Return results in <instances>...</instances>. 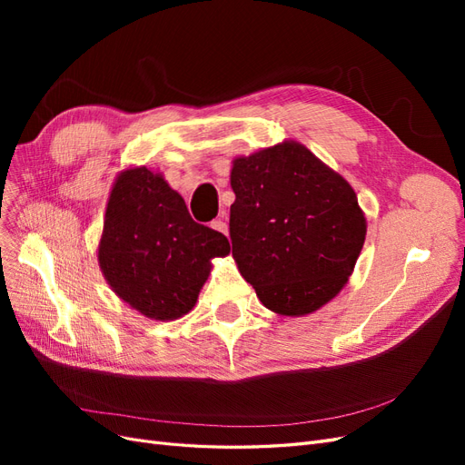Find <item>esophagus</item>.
<instances>
[{
	"label": "esophagus",
	"instance_id": "34e87169",
	"mask_svg": "<svg viewBox=\"0 0 465 465\" xmlns=\"http://www.w3.org/2000/svg\"><path fill=\"white\" fill-rule=\"evenodd\" d=\"M211 229H215L217 232H223V234H229V224L224 223V217H219L211 223Z\"/></svg>",
	"mask_w": 465,
	"mask_h": 465
}]
</instances>
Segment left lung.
<instances>
[{"instance_id": "left-lung-1", "label": "left lung", "mask_w": 465, "mask_h": 465, "mask_svg": "<svg viewBox=\"0 0 465 465\" xmlns=\"http://www.w3.org/2000/svg\"><path fill=\"white\" fill-rule=\"evenodd\" d=\"M232 258L270 311L302 316L343 289L367 234L347 182L299 143L236 159Z\"/></svg>"}]
</instances>
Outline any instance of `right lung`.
Here are the masks:
<instances>
[{
  "mask_svg": "<svg viewBox=\"0 0 465 465\" xmlns=\"http://www.w3.org/2000/svg\"><path fill=\"white\" fill-rule=\"evenodd\" d=\"M231 252L227 236L195 223L188 207L145 166L118 176L110 192L98 263L118 297L153 320L188 314L209 260Z\"/></svg>",
  "mask_w": 465,
  "mask_h": 465,
  "instance_id": "add662e5",
  "label": "right lung"
}]
</instances>
